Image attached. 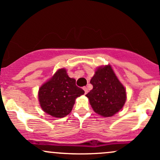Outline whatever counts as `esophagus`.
Instances as JSON below:
<instances>
[{"mask_svg":"<svg viewBox=\"0 0 160 160\" xmlns=\"http://www.w3.org/2000/svg\"><path fill=\"white\" fill-rule=\"evenodd\" d=\"M83 90H84V93H85V94H87V92H88V89H87V87H83Z\"/></svg>","mask_w":160,"mask_h":160,"instance_id":"1","label":"esophagus"}]
</instances>
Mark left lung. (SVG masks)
Instances as JSON below:
<instances>
[{"label":"left lung","mask_w":160,"mask_h":160,"mask_svg":"<svg viewBox=\"0 0 160 160\" xmlns=\"http://www.w3.org/2000/svg\"><path fill=\"white\" fill-rule=\"evenodd\" d=\"M90 83L93 88L86 97L97 113L112 117L122 109L127 98L126 90L110 66L99 67Z\"/></svg>","instance_id":"left-lung-1"}]
</instances>
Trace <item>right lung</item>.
<instances>
[{
  "instance_id": "obj_1",
  "label": "right lung",
  "mask_w": 160,
  "mask_h": 160,
  "mask_svg": "<svg viewBox=\"0 0 160 160\" xmlns=\"http://www.w3.org/2000/svg\"><path fill=\"white\" fill-rule=\"evenodd\" d=\"M84 93L76 85V80L60 69L39 90V101L45 112L53 117H64L71 112L77 97Z\"/></svg>"
}]
</instances>
